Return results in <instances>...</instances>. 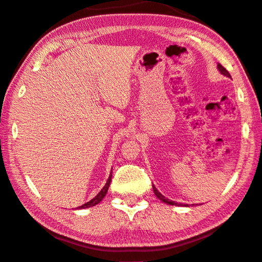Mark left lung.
I'll return each mask as SVG.
<instances>
[{
    "label": "left lung",
    "instance_id": "left-lung-1",
    "mask_svg": "<svg viewBox=\"0 0 262 262\" xmlns=\"http://www.w3.org/2000/svg\"><path fill=\"white\" fill-rule=\"evenodd\" d=\"M217 69H219V71H220L221 72V74H223V75H226V77H228V78H231L230 77V74H229V72H228V71L223 68V66L219 63L217 64ZM152 188H154V191H155V194L157 197H158L160 201H163L164 203H167V204H169V205H178V206H182V204H178V203H175V202H172V201H169V199H167V198H165L163 194H161L158 190L156 189V187L154 184H152ZM184 206H188V205H184Z\"/></svg>",
    "mask_w": 262,
    "mask_h": 262
}]
</instances>
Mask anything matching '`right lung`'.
<instances>
[{
	"label": "right lung",
	"mask_w": 262,
	"mask_h": 262,
	"mask_svg": "<svg viewBox=\"0 0 262 262\" xmlns=\"http://www.w3.org/2000/svg\"><path fill=\"white\" fill-rule=\"evenodd\" d=\"M111 172H112V170H111ZM111 178H112V173L110 174V177H108V179H107V182H106V184L104 185V188L101 190V191H99V192L96 194V196H95V197L92 199V201H89L88 203L83 204V205L79 206L78 208H88V207H92V206H95V205H96V204H98L99 202H101L102 199L104 198V196H105V194H106L107 190H108V187H110Z\"/></svg>",
	"instance_id": "add662e5"
}]
</instances>
